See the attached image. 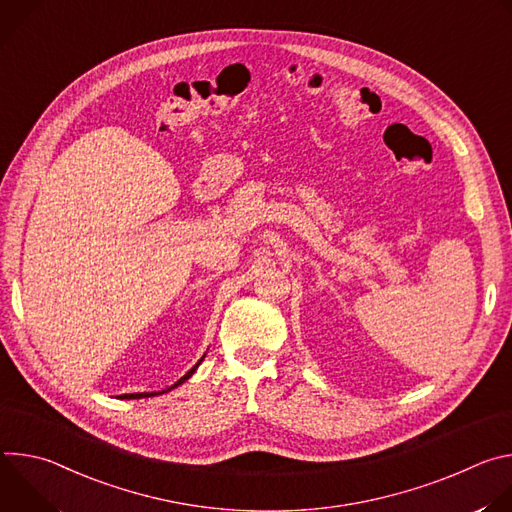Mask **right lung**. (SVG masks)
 I'll return each mask as SVG.
<instances>
[{"mask_svg": "<svg viewBox=\"0 0 512 512\" xmlns=\"http://www.w3.org/2000/svg\"><path fill=\"white\" fill-rule=\"evenodd\" d=\"M204 356H206V354H204ZM204 356H202V358H200V360L194 364V367H192V369H190V371H188L184 377H180V379H178V381H176L172 387H168V389H164V391H152V393H125V395H119V397H121V399H143V397H156V395L168 393V391H172V389L180 387L182 383H186V381H188V379H190V377L196 373V369L200 367V362L204 360Z\"/></svg>", "mask_w": 512, "mask_h": 512, "instance_id": "obj_1", "label": "right lung"}]
</instances>
